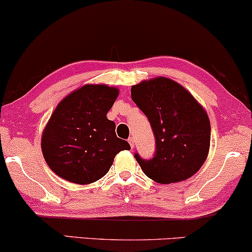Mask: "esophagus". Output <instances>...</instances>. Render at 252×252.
<instances>
[{
    "mask_svg": "<svg viewBox=\"0 0 252 252\" xmlns=\"http://www.w3.org/2000/svg\"><path fill=\"white\" fill-rule=\"evenodd\" d=\"M128 142H129V146L132 147V148H134V146H135V142H134V139H133V138H129V139H128Z\"/></svg>",
    "mask_w": 252,
    "mask_h": 252,
    "instance_id": "esophagus-1",
    "label": "esophagus"
}]
</instances>
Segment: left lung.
I'll return each mask as SVG.
<instances>
[{"mask_svg": "<svg viewBox=\"0 0 252 252\" xmlns=\"http://www.w3.org/2000/svg\"><path fill=\"white\" fill-rule=\"evenodd\" d=\"M133 102L146 114L155 136L154 158L134 154L142 171L161 184L193 176L207 158L211 124L207 113L181 84L156 77L133 86Z\"/></svg>", "mask_w": 252, "mask_h": 252, "instance_id": "8db88e82", "label": "left lung"}]
</instances>
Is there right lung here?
I'll return each mask as SVG.
<instances>
[{"mask_svg": "<svg viewBox=\"0 0 252 252\" xmlns=\"http://www.w3.org/2000/svg\"><path fill=\"white\" fill-rule=\"evenodd\" d=\"M119 91L104 84L83 86L62 99L45 127L41 149L48 166L61 178L89 184L105 176L114 156L130 149L117 138L106 118Z\"/></svg>", "mask_w": 252, "mask_h": 252, "instance_id": "obj_1", "label": "right lung"}]
</instances>
